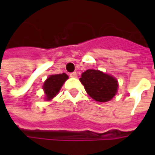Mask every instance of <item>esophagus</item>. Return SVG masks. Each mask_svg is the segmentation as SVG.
Returning a JSON list of instances; mask_svg holds the SVG:
<instances>
[{
    "instance_id": "34e87169",
    "label": "esophagus",
    "mask_w": 155,
    "mask_h": 155,
    "mask_svg": "<svg viewBox=\"0 0 155 155\" xmlns=\"http://www.w3.org/2000/svg\"><path fill=\"white\" fill-rule=\"evenodd\" d=\"M70 77H71V78H77L78 77V74H77V72H71L70 73Z\"/></svg>"
}]
</instances>
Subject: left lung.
Masks as SVG:
<instances>
[{
  "mask_svg": "<svg viewBox=\"0 0 155 155\" xmlns=\"http://www.w3.org/2000/svg\"><path fill=\"white\" fill-rule=\"evenodd\" d=\"M80 82L89 96L101 103L108 102L113 98L118 87L117 81L113 77L91 69L83 72Z\"/></svg>",
  "mask_w": 155,
  "mask_h": 155,
  "instance_id": "left-lung-1",
  "label": "left lung"
}]
</instances>
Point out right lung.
Here are the masks:
<instances>
[{
	"instance_id": "right-lung-1",
	"label": "right lung",
	"mask_w": 155,
	"mask_h": 155,
	"mask_svg": "<svg viewBox=\"0 0 155 155\" xmlns=\"http://www.w3.org/2000/svg\"><path fill=\"white\" fill-rule=\"evenodd\" d=\"M68 78V76L65 73L63 74L51 75L44 83L43 89L45 90L46 99L51 100L56 96L62 87L64 82Z\"/></svg>"
}]
</instances>
